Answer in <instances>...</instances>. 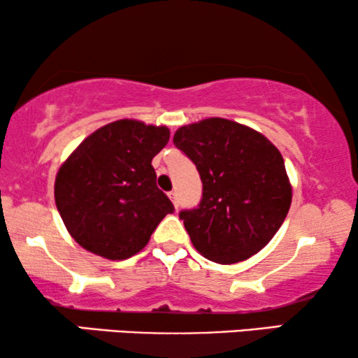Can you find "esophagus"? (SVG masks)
Wrapping results in <instances>:
<instances>
[{
    "instance_id": "esophagus-1",
    "label": "esophagus",
    "mask_w": 358,
    "mask_h": 358,
    "mask_svg": "<svg viewBox=\"0 0 358 358\" xmlns=\"http://www.w3.org/2000/svg\"><path fill=\"white\" fill-rule=\"evenodd\" d=\"M169 197H171V201H173L174 207L178 208V207H179V201H178V192H176V190H173V192H169Z\"/></svg>"
}]
</instances>
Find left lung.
<instances>
[{"mask_svg":"<svg viewBox=\"0 0 358 358\" xmlns=\"http://www.w3.org/2000/svg\"><path fill=\"white\" fill-rule=\"evenodd\" d=\"M173 141L202 180L199 207L179 213L197 252L231 264L266 247L292 199L278 148L253 128L225 118L180 127Z\"/></svg>","mask_w":358,"mask_h":358,"instance_id":"8db88e82","label":"left lung"}]
</instances>
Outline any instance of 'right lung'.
<instances>
[{"mask_svg": "<svg viewBox=\"0 0 358 358\" xmlns=\"http://www.w3.org/2000/svg\"><path fill=\"white\" fill-rule=\"evenodd\" d=\"M168 141V127L124 118L96 129L62 162L55 206L82 248L120 262L146 247L159 222L174 212L151 166Z\"/></svg>", "mask_w": 358, "mask_h": 358, "instance_id": "right-lung-1", "label": "right lung"}]
</instances>
